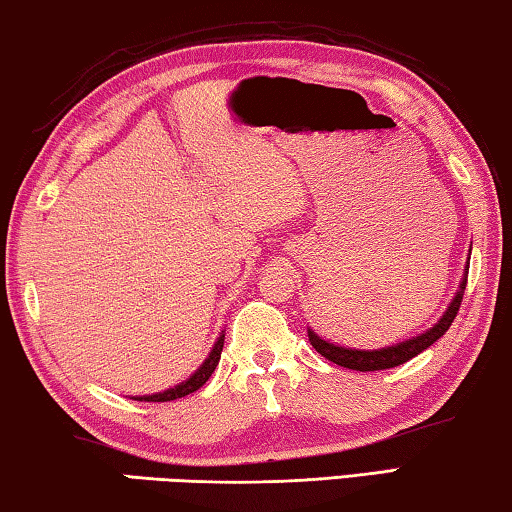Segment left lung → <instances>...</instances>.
<instances>
[{"mask_svg": "<svg viewBox=\"0 0 512 512\" xmlns=\"http://www.w3.org/2000/svg\"><path fill=\"white\" fill-rule=\"evenodd\" d=\"M469 250H472V248H469ZM467 273H469V264L465 266V275H462L458 294H456V298L451 300V305L446 307V312L442 314V319L437 321L433 328H428L426 332H421L419 337L408 339V342L378 348V351H358V348H344V346H337V344H332V342H326V339H321L312 328H307V337H310V342L316 348V353H321L323 358L339 364V367L355 369V371H380V369L399 367V364L412 360L421 351H426L428 346H433L437 339H440L444 332L451 328V323H453V319H456V314L460 310L462 294H465Z\"/></svg>", "mask_w": 512, "mask_h": 512, "instance_id": "obj_1", "label": "left lung"}]
</instances>
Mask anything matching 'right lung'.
Masks as SVG:
<instances>
[{
    "mask_svg": "<svg viewBox=\"0 0 512 512\" xmlns=\"http://www.w3.org/2000/svg\"><path fill=\"white\" fill-rule=\"evenodd\" d=\"M223 342H225V335L221 332V337L216 339V344L212 348V353H209V358L200 364V369L193 373L191 378H186L184 383L175 385L166 389V392H159V394H148V396H139L136 401H152V403H164V401H175V399H182L186 394H193L196 389H200L202 385L207 383L209 376H212L218 360H221V351H223Z\"/></svg>",
    "mask_w": 512,
    "mask_h": 512,
    "instance_id": "add662e5",
    "label": "right lung"
}]
</instances>
